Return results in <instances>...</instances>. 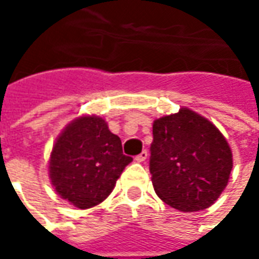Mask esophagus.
<instances>
[{
    "label": "esophagus",
    "mask_w": 259,
    "mask_h": 259,
    "mask_svg": "<svg viewBox=\"0 0 259 259\" xmlns=\"http://www.w3.org/2000/svg\"><path fill=\"white\" fill-rule=\"evenodd\" d=\"M147 155H148L147 151H146V150H143L140 154L136 155V161H137V162H143V161H146V158H147Z\"/></svg>",
    "instance_id": "esophagus-1"
}]
</instances>
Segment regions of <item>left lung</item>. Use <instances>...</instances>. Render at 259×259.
Returning <instances> with one entry per match:
<instances>
[{
	"label": "left lung",
	"instance_id": "left-lung-1",
	"mask_svg": "<svg viewBox=\"0 0 259 259\" xmlns=\"http://www.w3.org/2000/svg\"><path fill=\"white\" fill-rule=\"evenodd\" d=\"M155 193L174 209L203 210L227 186L233 154L224 136L188 108L155 119L150 147Z\"/></svg>",
	"mask_w": 259,
	"mask_h": 259
}]
</instances>
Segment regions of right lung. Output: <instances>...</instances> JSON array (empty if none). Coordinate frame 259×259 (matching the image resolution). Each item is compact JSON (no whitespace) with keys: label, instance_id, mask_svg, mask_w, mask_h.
Masks as SVG:
<instances>
[{"label":"right lung","instance_id":"add662e5","mask_svg":"<svg viewBox=\"0 0 259 259\" xmlns=\"http://www.w3.org/2000/svg\"><path fill=\"white\" fill-rule=\"evenodd\" d=\"M133 158L99 116H81L54 143L49 177L56 192L78 209H90L109 196Z\"/></svg>","mask_w":259,"mask_h":259}]
</instances>
